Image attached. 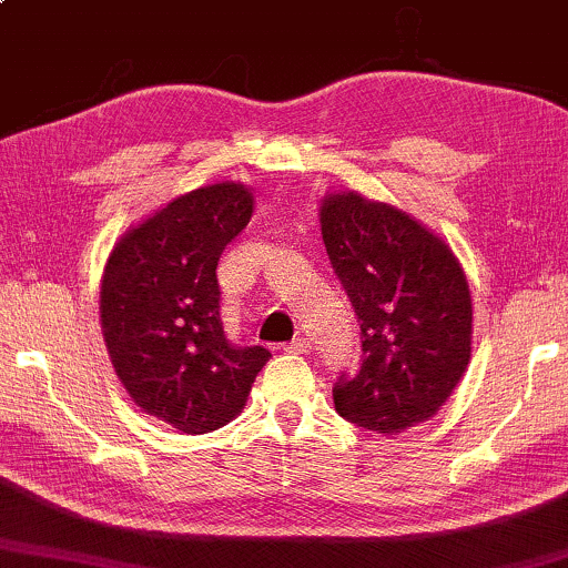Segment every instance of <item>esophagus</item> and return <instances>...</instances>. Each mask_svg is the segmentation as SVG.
I'll return each mask as SVG.
<instances>
[{"label": "esophagus", "instance_id": "1", "mask_svg": "<svg viewBox=\"0 0 568 568\" xmlns=\"http://www.w3.org/2000/svg\"><path fill=\"white\" fill-rule=\"evenodd\" d=\"M285 353H295V355H303V353H311V342L306 337H295L283 345Z\"/></svg>", "mask_w": 568, "mask_h": 568}]
</instances>
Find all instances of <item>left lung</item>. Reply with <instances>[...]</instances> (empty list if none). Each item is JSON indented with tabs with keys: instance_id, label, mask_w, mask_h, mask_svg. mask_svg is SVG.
Returning <instances> with one entry per match:
<instances>
[{
	"instance_id": "8db88e82",
	"label": "left lung",
	"mask_w": 568,
	"mask_h": 568,
	"mask_svg": "<svg viewBox=\"0 0 568 568\" xmlns=\"http://www.w3.org/2000/svg\"><path fill=\"white\" fill-rule=\"evenodd\" d=\"M322 236L357 324L363 361L339 375V417L378 435L435 417L466 373L474 334L468 281L450 246L394 205L326 195Z\"/></svg>"
}]
</instances>
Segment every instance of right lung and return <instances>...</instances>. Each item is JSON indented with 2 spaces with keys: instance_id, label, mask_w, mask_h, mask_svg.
<instances>
[{
  "instance_id": "right-lung-1",
  "label": "right lung",
  "mask_w": 568,
  "mask_h": 568,
  "mask_svg": "<svg viewBox=\"0 0 568 568\" xmlns=\"http://www.w3.org/2000/svg\"><path fill=\"white\" fill-rule=\"evenodd\" d=\"M239 182L197 187L128 229L110 252L100 322L110 363L141 412L187 435L229 425L270 361L231 345L215 267L252 219Z\"/></svg>"
}]
</instances>
